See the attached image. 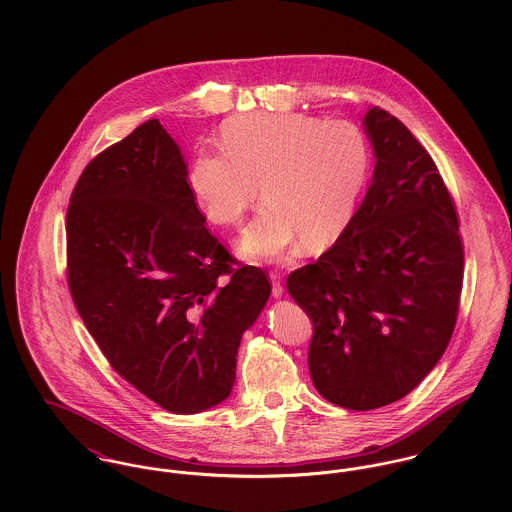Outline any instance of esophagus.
Wrapping results in <instances>:
<instances>
[{
    "label": "esophagus",
    "instance_id": "obj_1",
    "mask_svg": "<svg viewBox=\"0 0 512 512\" xmlns=\"http://www.w3.org/2000/svg\"><path fill=\"white\" fill-rule=\"evenodd\" d=\"M270 280H272V295L278 299L284 295V284H282V276L278 272H270Z\"/></svg>",
    "mask_w": 512,
    "mask_h": 512
}]
</instances>
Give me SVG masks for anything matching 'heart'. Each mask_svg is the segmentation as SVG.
<instances>
[{"mask_svg":"<svg viewBox=\"0 0 512 512\" xmlns=\"http://www.w3.org/2000/svg\"><path fill=\"white\" fill-rule=\"evenodd\" d=\"M222 149H197L187 187L203 215L236 226L258 197L264 207L240 240L254 260H278L299 238L311 248L333 242L353 219L368 173V146L351 122L254 112L230 118Z\"/></svg>","mask_w":512,"mask_h":512,"instance_id":"obj_1","label":"heart"}]
</instances>
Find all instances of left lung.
Segmentation results:
<instances>
[{"label": "left lung", "instance_id": "obj_1", "mask_svg": "<svg viewBox=\"0 0 512 512\" xmlns=\"http://www.w3.org/2000/svg\"><path fill=\"white\" fill-rule=\"evenodd\" d=\"M363 126L376 159L365 199L337 242L288 278L313 321V386L361 412L404 398L438 365L463 286L459 222L434 159L378 106Z\"/></svg>", "mask_w": 512, "mask_h": 512}]
</instances>
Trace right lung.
<instances>
[{
	"label": "right lung",
	"mask_w": 512,
	"mask_h": 512,
	"mask_svg": "<svg viewBox=\"0 0 512 512\" xmlns=\"http://www.w3.org/2000/svg\"><path fill=\"white\" fill-rule=\"evenodd\" d=\"M187 163L159 120L98 153L67 211L78 315L112 368L173 414L224 402L272 286L205 226Z\"/></svg>",
	"instance_id": "obj_1"
}]
</instances>
